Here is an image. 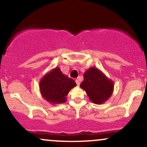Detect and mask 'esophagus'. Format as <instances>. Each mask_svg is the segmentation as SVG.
<instances>
[{"label": "esophagus", "mask_w": 147, "mask_h": 147, "mask_svg": "<svg viewBox=\"0 0 147 147\" xmlns=\"http://www.w3.org/2000/svg\"><path fill=\"white\" fill-rule=\"evenodd\" d=\"M75 82H76V84H77V86H79V85H80V82H79V79H76V80H75Z\"/></svg>", "instance_id": "1"}]
</instances>
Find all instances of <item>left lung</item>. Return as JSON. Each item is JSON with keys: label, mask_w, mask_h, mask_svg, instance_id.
Here are the masks:
<instances>
[{"label": "left lung", "mask_w": 147, "mask_h": 147, "mask_svg": "<svg viewBox=\"0 0 147 147\" xmlns=\"http://www.w3.org/2000/svg\"><path fill=\"white\" fill-rule=\"evenodd\" d=\"M81 84L89 99L95 104H104L111 97L114 90V83L98 68L91 67L84 74Z\"/></svg>", "instance_id": "left-lung-1"}]
</instances>
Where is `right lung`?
Instances as JSON below:
<instances>
[{"label":"right lung","instance_id":"1","mask_svg":"<svg viewBox=\"0 0 147 147\" xmlns=\"http://www.w3.org/2000/svg\"><path fill=\"white\" fill-rule=\"evenodd\" d=\"M76 86L75 81L63 75L58 67L43 76L39 82L42 97L53 105L66 102L68 92Z\"/></svg>","mask_w":147,"mask_h":147}]
</instances>
